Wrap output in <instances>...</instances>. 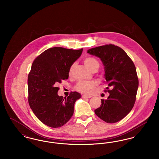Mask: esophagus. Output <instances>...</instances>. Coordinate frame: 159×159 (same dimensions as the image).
I'll return each instance as SVG.
<instances>
[{"label": "esophagus", "mask_w": 159, "mask_h": 159, "mask_svg": "<svg viewBox=\"0 0 159 159\" xmlns=\"http://www.w3.org/2000/svg\"><path fill=\"white\" fill-rule=\"evenodd\" d=\"M91 97H92V96L91 95H83L82 96V98H91Z\"/></svg>", "instance_id": "1"}]
</instances>
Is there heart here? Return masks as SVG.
Returning <instances> with one entry per match:
<instances>
[{"label":"heart","mask_w":159,"mask_h":159,"mask_svg":"<svg viewBox=\"0 0 159 159\" xmlns=\"http://www.w3.org/2000/svg\"><path fill=\"white\" fill-rule=\"evenodd\" d=\"M84 64L86 68H88L91 71L96 70H98L99 67V63L98 61L93 57H88L84 59ZM75 66V64L73 63L70 67L68 70V75L71 76L73 74V71ZM76 89L83 93H89L91 90L94 88V84L89 82L80 81L78 82L76 84Z\"/></svg>","instance_id":"heart-1"}]
</instances>
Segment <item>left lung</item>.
<instances>
[{
    "instance_id": "left-lung-1",
    "label": "left lung",
    "mask_w": 159,
    "mask_h": 159,
    "mask_svg": "<svg viewBox=\"0 0 159 159\" xmlns=\"http://www.w3.org/2000/svg\"><path fill=\"white\" fill-rule=\"evenodd\" d=\"M87 52L99 58L104 66L106 89L110 93L101 99L95 113L108 123L121 120L132 110L136 100L138 78L132 60L121 48L112 44L88 49Z\"/></svg>"
}]
</instances>
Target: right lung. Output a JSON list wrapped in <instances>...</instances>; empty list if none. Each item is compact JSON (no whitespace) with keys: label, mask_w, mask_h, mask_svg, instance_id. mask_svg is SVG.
<instances>
[{"label":"right lung","mask_w":159,"mask_h":159,"mask_svg":"<svg viewBox=\"0 0 159 159\" xmlns=\"http://www.w3.org/2000/svg\"><path fill=\"white\" fill-rule=\"evenodd\" d=\"M83 49L54 47L33 61L28 77V101L39 120L51 128H60L71 119L80 93L71 92L67 98L58 95L57 86L68 78L70 67L82 55Z\"/></svg>","instance_id":"right-lung-1"}]
</instances>
